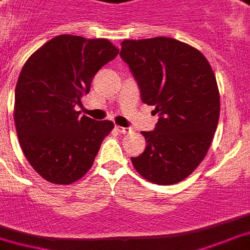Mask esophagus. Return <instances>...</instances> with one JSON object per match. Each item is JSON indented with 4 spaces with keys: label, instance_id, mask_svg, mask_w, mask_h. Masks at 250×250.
Masks as SVG:
<instances>
[{
    "label": "esophagus",
    "instance_id": "obj_1",
    "mask_svg": "<svg viewBox=\"0 0 250 250\" xmlns=\"http://www.w3.org/2000/svg\"><path fill=\"white\" fill-rule=\"evenodd\" d=\"M115 129H117L119 133H123V135H125V133H127V132L131 131L129 128H125V127H121V125H115Z\"/></svg>",
    "mask_w": 250,
    "mask_h": 250
}]
</instances>
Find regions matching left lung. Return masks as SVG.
Wrapping results in <instances>:
<instances>
[{
  "label": "left lung",
  "instance_id": "left-lung-1",
  "mask_svg": "<svg viewBox=\"0 0 250 250\" xmlns=\"http://www.w3.org/2000/svg\"><path fill=\"white\" fill-rule=\"evenodd\" d=\"M119 56L141 90V100L155 106L154 131L136 170L155 184L186 179L208 151L220 117V94L208 61L196 48L171 38L123 41Z\"/></svg>",
  "mask_w": 250,
  "mask_h": 250
}]
</instances>
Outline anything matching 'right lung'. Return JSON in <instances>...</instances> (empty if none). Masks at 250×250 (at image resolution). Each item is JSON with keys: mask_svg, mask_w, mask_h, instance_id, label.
Returning <instances> with one entry per match:
<instances>
[{"mask_svg": "<svg viewBox=\"0 0 250 250\" xmlns=\"http://www.w3.org/2000/svg\"><path fill=\"white\" fill-rule=\"evenodd\" d=\"M118 52L108 39L63 34L25 62L15 89V125L29 164L50 183L83 178L114 127L110 121L81 117L75 106Z\"/></svg>", "mask_w": 250, "mask_h": 250, "instance_id": "right-lung-1", "label": "right lung"}]
</instances>
